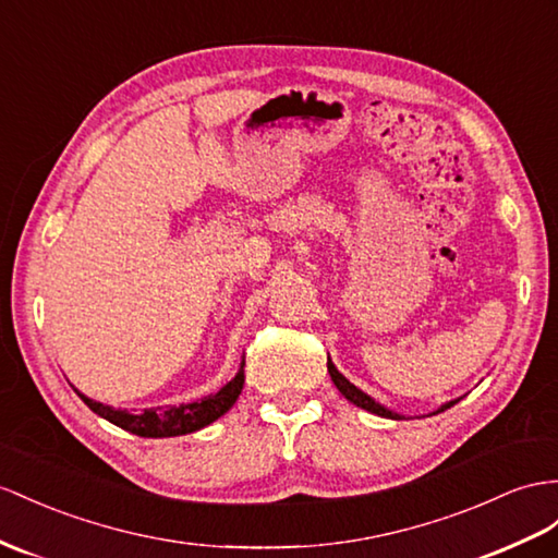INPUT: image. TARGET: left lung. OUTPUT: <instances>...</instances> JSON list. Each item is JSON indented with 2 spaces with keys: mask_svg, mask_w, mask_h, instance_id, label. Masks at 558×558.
Masks as SVG:
<instances>
[{
  "mask_svg": "<svg viewBox=\"0 0 558 558\" xmlns=\"http://www.w3.org/2000/svg\"><path fill=\"white\" fill-rule=\"evenodd\" d=\"M327 373H330V377H332V381H335V387L341 391V396L347 398V401H351L353 405H359V408H363V410H367V412H373V415H379V417H389V420H403V415H398V412H391V410H387L384 405H379L375 398H369L367 393H363L359 387H353V384L339 373V369L335 367V363L327 359ZM457 401H460V398H457ZM457 401H450V403H446V405H440L434 415H438V412H442V410H448V408H452Z\"/></svg>",
  "mask_w": 558,
  "mask_h": 558,
  "instance_id": "left-lung-1",
  "label": "left lung"
}]
</instances>
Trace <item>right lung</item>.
<instances>
[{
	"instance_id": "add662e5",
	"label": "right lung",
	"mask_w": 558,
	"mask_h": 558,
	"mask_svg": "<svg viewBox=\"0 0 558 558\" xmlns=\"http://www.w3.org/2000/svg\"><path fill=\"white\" fill-rule=\"evenodd\" d=\"M242 384H245V359L240 363L238 375L221 387L217 393L199 398V401L193 403H181V405H167V408H146L141 412H130V410H116L104 403H96L92 398L84 393L77 396L84 403L94 410L98 417H104L112 422L116 426L124 428V432L143 436V438H169V436H183V434H193L197 428H203L211 424L214 420H219L226 415L228 410L233 408L238 401V396L242 391Z\"/></svg>"
}]
</instances>
